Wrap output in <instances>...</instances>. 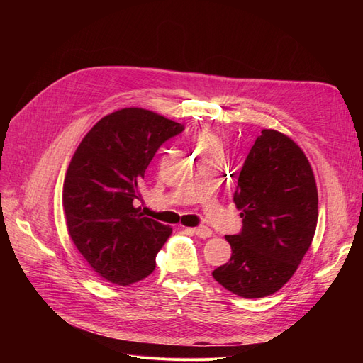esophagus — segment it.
<instances>
[{"mask_svg": "<svg viewBox=\"0 0 363 363\" xmlns=\"http://www.w3.org/2000/svg\"><path fill=\"white\" fill-rule=\"evenodd\" d=\"M192 232H194L196 236L203 238V239L212 236V230L208 228V227H195V228H192Z\"/></svg>", "mask_w": 363, "mask_h": 363, "instance_id": "1", "label": "esophagus"}]
</instances>
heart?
Segmentation results:
<instances>
[{"label": "heart", "mask_w": 363, "mask_h": 363, "mask_svg": "<svg viewBox=\"0 0 363 363\" xmlns=\"http://www.w3.org/2000/svg\"><path fill=\"white\" fill-rule=\"evenodd\" d=\"M195 145H196V148H199V151H203V150L218 147L219 142L212 130L201 128L199 133L195 135Z\"/></svg>", "instance_id": "b5f03b06"}]
</instances>
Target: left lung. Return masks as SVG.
<instances>
[{"label":"left lung","instance_id":"obj_1","mask_svg":"<svg viewBox=\"0 0 363 363\" xmlns=\"http://www.w3.org/2000/svg\"><path fill=\"white\" fill-rule=\"evenodd\" d=\"M233 201L242 232L225 236L232 257L212 276L244 298H262L289 281L309 250L318 223V189L295 142L265 128L239 172Z\"/></svg>","mask_w":363,"mask_h":363}]
</instances>
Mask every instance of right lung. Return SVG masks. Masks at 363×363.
<instances>
[{
  "label": "right lung",
  "instance_id": "obj_1",
  "mask_svg": "<svg viewBox=\"0 0 363 363\" xmlns=\"http://www.w3.org/2000/svg\"><path fill=\"white\" fill-rule=\"evenodd\" d=\"M184 127L147 108L101 118L77 147L63 183L68 233L106 281L133 284L155 271L172 228L142 216L133 201L156 151Z\"/></svg>",
  "mask_w": 363,
  "mask_h": 363
}]
</instances>
